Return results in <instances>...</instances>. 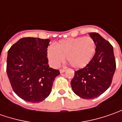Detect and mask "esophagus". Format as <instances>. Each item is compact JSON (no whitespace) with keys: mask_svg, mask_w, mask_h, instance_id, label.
Returning a JSON list of instances; mask_svg holds the SVG:
<instances>
[{"mask_svg":"<svg viewBox=\"0 0 122 122\" xmlns=\"http://www.w3.org/2000/svg\"><path fill=\"white\" fill-rule=\"evenodd\" d=\"M65 71H66V70H65V69H63V68H62V69L60 70V72L61 73H64V72H65Z\"/></svg>","mask_w":122,"mask_h":122,"instance_id":"esophagus-1","label":"esophagus"}]
</instances>
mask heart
I'll return each mask as SVG.
<instances>
[{"label": "heart", "instance_id": "obj_1", "mask_svg": "<svg viewBox=\"0 0 122 122\" xmlns=\"http://www.w3.org/2000/svg\"><path fill=\"white\" fill-rule=\"evenodd\" d=\"M96 51V43L91 37H78L60 41L55 47L47 48V58L54 66L64 60L75 68L85 67L90 62Z\"/></svg>", "mask_w": 122, "mask_h": 122}]
</instances>
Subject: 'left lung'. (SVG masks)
Returning a JSON list of instances; mask_svg holds the SVG:
<instances>
[{"mask_svg":"<svg viewBox=\"0 0 122 122\" xmlns=\"http://www.w3.org/2000/svg\"><path fill=\"white\" fill-rule=\"evenodd\" d=\"M90 36L96 43V53L83 68L75 71L71 82L75 94L92 99L103 94L111 84L116 68L113 46L96 32Z\"/></svg>","mask_w":122,"mask_h":122,"instance_id":"obj_1","label":"left lung"}]
</instances>
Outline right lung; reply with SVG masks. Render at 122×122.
Here are the masks:
<instances>
[{
    "label": "right lung",
    "instance_id": "right-lung-1",
    "mask_svg": "<svg viewBox=\"0 0 122 122\" xmlns=\"http://www.w3.org/2000/svg\"><path fill=\"white\" fill-rule=\"evenodd\" d=\"M50 39L25 37L8 51L7 73L12 89L29 102H40L49 96L59 70L48 64L47 47Z\"/></svg>",
    "mask_w": 122,
    "mask_h": 122
}]
</instances>
